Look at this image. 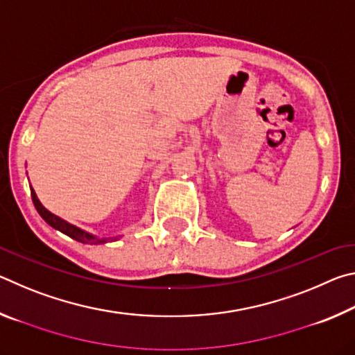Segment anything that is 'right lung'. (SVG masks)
I'll return each mask as SVG.
<instances>
[{
  "label": "right lung",
  "mask_w": 355,
  "mask_h": 355,
  "mask_svg": "<svg viewBox=\"0 0 355 355\" xmlns=\"http://www.w3.org/2000/svg\"><path fill=\"white\" fill-rule=\"evenodd\" d=\"M31 188V197H33V203L35 209H37V213L42 216V219H44L48 225H51L55 230H59L64 235L70 236L71 239H75L78 243H83V244H91V245H98V244H106V243H112V241H117V239L122 238V235H117V236H97L94 235V233H89L86 230H83V228L76 227L73 224H70L62 218H59V216L53 214L51 211H48V209L42 205L40 200L37 199V194H35V191L33 189V186H29Z\"/></svg>",
  "instance_id": "obj_1"
}]
</instances>
